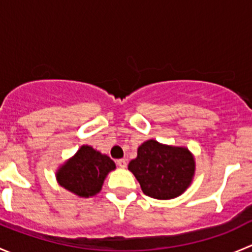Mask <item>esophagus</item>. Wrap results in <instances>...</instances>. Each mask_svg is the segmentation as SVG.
Instances as JSON below:
<instances>
[{
  "label": "esophagus",
  "mask_w": 252,
  "mask_h": 252,
  "mask_svg": "<svg viewBox=\"0 0 252 252\" xmlns=\"http://www.w3.org/2000/svg\"><path fill=\"white\" fill-rule=\"evenodd\" d=\"M116 163H117V166L121 167V168H126V159H124V158L117 159Z\"/></svg>",
  "instance_id": "obj_1"
}]
</instances>
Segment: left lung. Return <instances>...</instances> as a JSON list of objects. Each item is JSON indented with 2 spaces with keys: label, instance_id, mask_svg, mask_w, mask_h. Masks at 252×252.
I'll use <instances>...</instances> for the list:
<instances>
[{
  "label": "left lung",
  "instance_id": "1",
  "mask_svg": "<svg viewBox=\"0 0 252 252\" xmlns=\"http://www.w3.org/2000/svg\"><path fill=\"white\" fill-rule=\"evenodd\" d=\"M142 192L154 199L179 196L191 183L195 161L189 150L147 140L139 146L138 157L128 164Z\"/></svg>",
  "mask_w": 252,
  "mask_h": 252
}]
</instances>
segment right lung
<instances>
[{
	"instance_id": "obj_1",
	"label": "right lung",
	"mask_w": 252,
	"mask_h": 252,
	"mask_svg": "<svg viewBox=\"0 0 252 252\" xmlns=\"http://www.w3.org/2000/svg\"><path fill=\"white\" fill-rule=\"evenodd\" d=\"M116 164L108 156L84 145L57 172L61 187L80 197L94 196L101 190L108 172Z\"/></svg>"
}]
</instances>
